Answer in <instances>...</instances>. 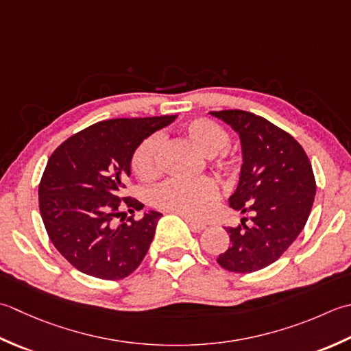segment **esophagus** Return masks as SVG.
<instances>
[{
    "instance_id": "esophagus-1",
    "label": "esophagus",
    "mask_w": 351,
    "mask_h": 351,
    "mask_svg": "<svg viewBox=\"0 0 351 351\" xmlns=\"http://www.w3.org/2000/svg\"><path fill=\"white\" fill-rule=\"evenodd\" d=\"M186 223L189 224V227H191L194 232H202V230H204V228H206V224H204V223H199V221H194V219L186 218Z\"/></svg>"
}]
</instances>
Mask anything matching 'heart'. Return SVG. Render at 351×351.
<instances>
[{
  "instance_id": "heart-1",
  "label": "heart",
  "mask_w": 351,
  "mask_h": 351,
  "mask_svg": "<svg viewBox=\"0 0 351 351\" xmlns=\"http://www.w3.org/2000/svg\"><path fill=\"white\" fill-rule=\"evenodd\" d=\"M183 134L218 176H232L239 165V156L227 144L228 134L223 127L207 118H194L183 125ZM159 134L148 136L134 149L132 169L142 182H153L160 174ZM218 195L217 184L210 178L195 180H168L153 192L152 202L156 209L173 212L186 218H197Z\"/></svg>"
}]
</instances>
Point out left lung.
Masks as SVG:
<instances>
[{"label":"left lung","mask_w":351,"mask_h":351,"mask_svg":"<svg viewBox=\"0 0 351 351\" xmlns=\"http://www.w3.org/2000/svg\"><path fill=\"white\" fill-rule=\"evenodd\" d=\"M210 113L239 133L244 162L228 204L248 215L227 228L230 247L217 262L232 273H254L274 263L302 233L315 176L303 147L268 119L238 109Z\"/></svg>","instance_id":"obj_1"}]
</instances>
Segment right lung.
Returning a JSON list of instances; mask_svg holds the SVG:
<instances>
[{
	"label": "right lung",
	"mask_w": 351,
	"mask_h": 351,
	"mask_svg": "<svg viewBox=\"0 0 351 351\" xmlns=\"http://www.w3.org/2000/svg\"><path fill=\"white\" fill-rule=\"evenodd\" d=\"M176 115L99 121L54 149L39 183V210L49 239L82 273L121 280L141 265L159 212L134 219L144 204L124 195L134 149ZM123 206L134 213L125 217Z\"/></svg>",
	"instance_id": "obj_1"
}]
</instances>
